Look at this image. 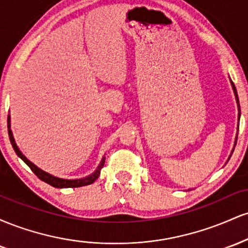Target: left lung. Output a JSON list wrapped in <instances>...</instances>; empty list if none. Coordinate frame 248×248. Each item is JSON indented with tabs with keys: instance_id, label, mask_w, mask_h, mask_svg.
Segmentation results:
<instances>
[{
	"instance_id": "obj_1",
	"label": "left lung",
	"mask_w": 248,
	"mask_h": 248,
	"mask_svg": "<svg viewBox=\"0 0 248 248\" xmlns=\"http://www.w3.org/2000/svg\"><path fill=\"white\" fill-rule=\"evenodd\" d=\"M231 85H232V88H233V92H234V95H235V100H237V104H238V109H239V112H240V106H239V99H238V93H237V90H235V86H234V84H233V82L231 81ZM239 118H240V113H239ZM238 118V119H239Z\"/></svg>"
}]
</instances>
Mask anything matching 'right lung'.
Masks as SVG:
<instances>
[{
	"mask_svg": "<svg viewBox=\"0 0 248 248\" xmlns=\"http://www.w3.org/2000/svg\"><path fill=\"white\" fill-rule=\"evenodd\" d=\"M8 134H9L11 146H13L14 150H15V153L17 154V156H18V157H21L22 160H23L25 163L28 164V167H29L30 169L32 170V172L35 173L37 177H38L39 179H42V181L45 182V183L50 184V186H52L55 187H79V186H90V184H92L93 182H94L95 179L99 177V175H100V170L102 169V167H104V164H105V157H102L100 164H99V167L96 168L95 171L93 172L92 175L87 176V177H84V178L64 179V178L55 177V176L50 175V173L43 171L42 169H39L38 167L35 166L32 162H30L29 160H28V158L25 157L23 154L21 153V150H19L18 147L16 146L15 139H14L13 132H11V129H10V116H8Z\"/></svg>",
	"mask_w": 248,
	"mask_h": 248,
	"instance_id": "1",
	"label": "right lung"
}]
</instances>
